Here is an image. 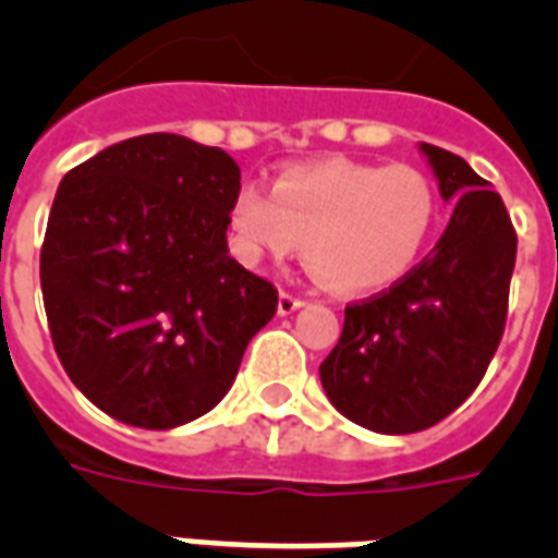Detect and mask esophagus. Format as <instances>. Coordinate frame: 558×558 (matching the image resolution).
<instances>
[{
	"mask_svg": "<svg viewBox=\"0 0 558 558\" xmlns=\"http://www.w3.org/2000/svg\"><path fill=\"white\" fill-rule=\"evenodd\" d=\"M304 304H306V301H301V298L292 295V292H280L278 313L280 315H292V313H295V310H301V306H304Z\"/></svg>",
	"mask_w": 558,
	"mask_h": 558,
	"instance_id": "esophagus-1",
	"label": "esophagus"
}]
</instances>
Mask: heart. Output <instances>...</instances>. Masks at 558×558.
Returning a JSON list of instances; mask_svg holds the SVG:
<instances>
[{
    "instance_id": "1",
    "label": "heart",
    "mask_w": 558,
    "mask_h": 558,
    "mask_svg": "<svg viewBox=\"0 0 558 558\" xmlns=\"http://www.w3.org/2000/svg\"><path fill=\"white\" fill-rule=\"evenodd\" d=\"M440 217L434 179L411 165L344 156L280 170L269 193L243 187L231 231L245 260H283L304 243L306 266L344 295H371L414 269Z\"/></svg>"
}]
</instances>
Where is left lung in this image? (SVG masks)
<instances>
[{
  "label": "left lung",
  "instance_id": "obj_1",
  "mask_svg": "<svg viewBox=\"0 0 558 558\" xmlns=\"http://www.w3.org/2000/svg\"><path fill=\"white\" fill-rule=\"evenodd\" d=\"M449 226L388 292L344 310L339 344L322 362L336 411L376 434L440 423L484 379L507 322L515 231L501 196L454 153L420 142Z\"/></svg>",
  "mask_w": 558,
  "mask_h": 558
}]
</instances>
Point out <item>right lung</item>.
<instances>
[{
  "mask_svg": "<svg viewBox=\"0 0 558 558\" xmlns=\"http://www.w3.org/2000/svg\"><path fill=\"white\" fill-rule=\"evenodd\" d=\"M240 168L219 147L150 133L69 170L39 283L69 379L104 414L177 428L234 385L278 289L228 254Z\"/></svg>",
  "mask_w": 558,
  "mask_h": 558,
  "instance_id": "right-lung-1",
  "label": "right lung"
}]
</instances>
